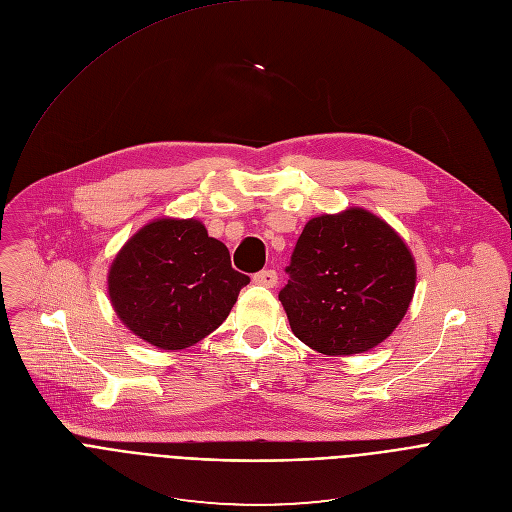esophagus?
<instances>
[{
	"instance_id": "34e87169",
	"label": "esophagus",
	"mask_w": 512,
	"mask_h": 512,
	"mask_svg": "<svg viewBox=\"0 0 512 512\" xmlns=\"http://www.w3.org/2000/svg\"><path fill=\"white\" fill-rule=\"evenodd\" d=\"M253 282L259 286H267V288H274L278 284V274L276 269H263L259 274L253 276Z\"/></svg>"
}]
</instances>
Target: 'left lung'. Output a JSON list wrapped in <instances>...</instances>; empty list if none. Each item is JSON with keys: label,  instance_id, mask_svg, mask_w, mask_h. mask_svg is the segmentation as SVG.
<instances>
[{"label": "left lung", "instance_id": "1", "mask_svg": "<svg viewBox=\"0 0 512 512\" xmlns=\"http://www.w3.org/2000/svg\"><path fill=\"white\" fill-rule=\"evenodd\" d=\"M280 300L302 344L325 356L372 350L395 331L416 290L403 238L362 208L306 222Z\"/></svg>", "mask_w": 512, "mask_h": 512}]
</instances>
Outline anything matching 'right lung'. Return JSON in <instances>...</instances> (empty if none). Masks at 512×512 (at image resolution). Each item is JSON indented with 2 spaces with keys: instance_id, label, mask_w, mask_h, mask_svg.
<instances>
[{
  "instance_id": "right-lung-1",
  "label": "right lung",
  "mask_w": 512,
  "mask_h": 512,
  "mask_svg": "<svg viewBox=\"0 0 512 512\" xmlns=\"http://www.w3.org/2000/svg\"><path fill=\"white\" fill-rule=\"evenodd\" d=\"M249 276L199 220L158 218L135 232L109 269L123 325L160 350H185L218 329Z\"/></svg>"
}]
</instances>
